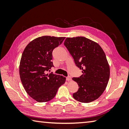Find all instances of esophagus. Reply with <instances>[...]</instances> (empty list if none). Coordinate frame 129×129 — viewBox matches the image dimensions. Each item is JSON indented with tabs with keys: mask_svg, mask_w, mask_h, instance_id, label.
Masks as SVG:
<instances>
[{
	"mask_svg": "<svg viewBox=\"0 0 129 129\" xmlns=\"http://www.w3.org/2000/svg\"><path fill=\"white\" fill-rule=\"evenodd\" d=\"M66 79H67L68 81H69L72 80V78H71V76H68V77L66 78Z\"/></svg>",
	"mask_w": 129,
	"mask_h": 129,
	"instance_id": "esophagus-1",
	"label": "esophagus"
}]
</instances>
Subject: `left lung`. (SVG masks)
Returning <instances> with one entry per match:
<instances>
[{
    "instance_id": "obj_1",
    "label": "left lung",
    "mask_w": 129,
    "mask_h": 129,
    "mask_svg": "<svg viewBox=\"0 0 129 129\" xmlns=\"http://www.w3.org/2000/svg\"><path fill=\"white\" fill-rule=\"evenodd\" d=\"M64 44L73 57L82 75L72 80L78 90L74 99L82 103L97 100L105 90L110 77V68L105 52L99 44L85 37L67 38Z\"/></svg>"
}]
</instances>
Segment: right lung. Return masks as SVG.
I'll use <instances>...</instances> for the list:
<instances>
[{"instance_id":"right-lung-1","label":"right lung","mask_w":129,"mask_h":129,"mask_svg":"<svg viewBox=\"0 0 129 129\" xmlns=\"http://www.w3.org/2000/svg\"><path fill=\"white\" fill-rule=\"evenodd\" d=\"M65 38L44 36L34 39L25 47L21 56L19 73L26 92L39 102L53 99L65 77L48 73L53 67L52 52Z\"/></svg>"}]
</instances>
